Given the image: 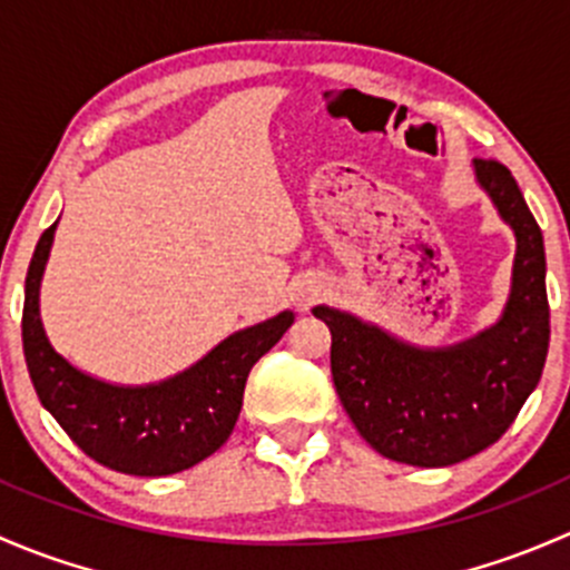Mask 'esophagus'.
Here are the masks:
<instances>
[{"mask_svg": "<svg viewBox=\"0 0 570 570\" xmlns=\"http://www.w3.org/2000/svg\"><path fill=\"white\" fill-rule=\"evenodd\" d=\"M312 303H314V295H312V292H306V295H301V306H303V308L312 306Z\"/></svg>", "mask_w": 570, "mask_h": 570, "instance_id": "obj_1", "label": "esophagus"}]
</instances>
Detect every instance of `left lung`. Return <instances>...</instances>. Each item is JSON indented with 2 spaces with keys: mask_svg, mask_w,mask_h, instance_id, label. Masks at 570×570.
I'll list each match as a JSON object with an SVG mask.
<instances>
[{
  "mask_svg": "<svg viewBox=\"0 0 570 570\" xmlns=\"http://www.w3.org/2000/svg\"><path fill=\"white\" fill-rule=\"evenodd\" d=\"M476 178L515 232L513 289L504 317L446 350H416L350 314L317 306L331 327L333 386L355 430L396 463H461L488 450L515 422L549 353L543 234L513 174L474 159Z\"/></svg>",
  "mask_w": 570,
  "mask_h": 570,
  "instance_id": "1",
  "label": "left lung"
}]
</instances>
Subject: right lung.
I'll use <instances>...</instances> for the list:
<instances>
[{
  "label": "right lung",
  "mask_w": 570,
  "mask_h": 570,
  "mask_svg": "<svg viewBox=\"0 0 570 570\" xmlns=\"http://www.w3.org/2000/svg\"><path fill=\"white\" fill-rule=\"evenodd\" d=\"M57 223L40 234L24 281L27 370L40 405L96 463L120 474L165 476L220 450L243 411L245 383L258 358L278 344L292 314L239 331L204 361L159 386L124 389L94 381L51 350L38 317V286Z\"/></svg>",
  "instance_id": "right-lung-1"
}]
</instances>
